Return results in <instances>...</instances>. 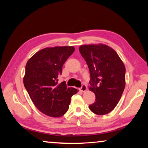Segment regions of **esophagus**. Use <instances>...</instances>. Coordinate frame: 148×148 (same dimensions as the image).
I'll use <instances>...</instances> for the list:
<instances>
[{
  "mask_svg": "<svg viewBox=\"0 0 148 148\" xmlns=\"http://www.w3.org/2000/svg\"><path fill=\"white\" fill-rule=\"evenodd\" d=\"M79 90L82 92H85V91H86V90H87V86H86V85H85V84L82 85V86L79 88Z\"/></svg>",
  "mask_w": 148,
  "mask_h": 148,
  "instance_id": "34e87169",
  "label": "esophagus"
}]
</instances>
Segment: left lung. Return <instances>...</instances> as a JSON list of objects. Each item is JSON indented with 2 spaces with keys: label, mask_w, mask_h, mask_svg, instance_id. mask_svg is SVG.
Masks as SVG:
<instances>
[{
  "label": "left lung",
  "mask_w": 148,
  "mask_h": 148,
  "mask_svg": "<svg viewBox=\"0 0 148 148\" xmlns=\"http://www.w3.org/2000/svg\"><path fill=\"white\" fill-rule=\"evenodd\" d=\"M79 50L89 69V90L96 97L89 109L97 115L108 114L117 106L124 91L123 62L115 50L103 44L82 45Z\"/></svg>",
  "instance_id": "8db88e82"
}]
</instances>
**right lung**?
Listing matches in <instances>:
<instances>
[{
  "instance_id": "1",
  "label": "right lung",
  "mask_w": 148,
  "mask_h": 148,
  "mask_svg": "<svg viewBox=\"0 0 148 148\" xmlns=\"http://www.w3.org/2000/svg\"><path fill=\"white\" fill-rule=\"evenodd\" d=\"M73 46L46 47L27 61L24 86L32 102L42 113L59 117L68 111L71 97L78 90L58 84L62 66L74 53Z\"/></svg>"
}]
</instances>
